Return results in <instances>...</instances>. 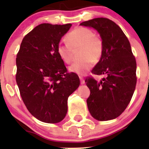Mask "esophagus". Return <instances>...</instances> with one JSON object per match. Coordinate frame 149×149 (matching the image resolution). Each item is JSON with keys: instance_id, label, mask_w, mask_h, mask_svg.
I'll return each mask as SVG.
<instances>
[{"instance_id": "1", "label": "esophagus", "mask_w": 149, "mask_h": 149, "mask_svg": "<svg viewBox=\"0 0 149 149\" xmlns=\"http://www.w3.org/2000/svg\"><path fill=\"white\" fill-rule=\"evenodd\" d=\"M79 79H80V81H81V84H85V81H84V78L82 77V76H79Z\"/></svg>"}]
</instances>
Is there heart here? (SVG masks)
<instances>
[{
    "label": "heart",
    "instance_id": "heart-1",
    "mask_svg": "<svg viewBox=\"0 0 149 149\" xmlns=\"http://www.w3.org/2000/svg\"><path fill=\"white\" fill-rule=\"evenodd\" d=\"M66 40L67 42H61L58 46V53L64 63H70L74 52L80 49L79 58L81 60L75 62L69 67V70L72 73L78 75L85 74L91 68L93 62H99L102 57V40L89 29H74L67 34Z\"/></svg>",
    "mask_w": 149,
    "mask_h": 149
}]
</instances>
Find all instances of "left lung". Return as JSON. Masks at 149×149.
I'll return each instance as SVG.
<instances>
[{
	"instance_id": "1",
	"label": "left lung",
	"mask_w": 149,
	"mask_h": 149,
	"mask_svg": "<svg viewBox=\"0 0 149 149\" xmlns=\"http://www.w3.org/2000/svg\"><path fill=\"white\" fill-rule=\"evenodd\" d=\"M80 25L95 29L104 45L102 57L91 73L106 77L100 82L91 76L85 80L90 89L88 110L97 120L115 119L126 109L136 88V61L130 44L120 27L109 19L96 18Z\"/></svg>"
}]
</instances>
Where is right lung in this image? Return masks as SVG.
Returning a JSON list of instances; mask_svg holds the SVG:
<instances>
[{"mask_svg": "<svg viewBox=\"0 0 149 149\" xmlns=\"http://www.w3.org/2000/svg\"><path fill=\"white\" fill-rule=\"evenodd\" d=\"M72 26L41 24L24 37L16 55V80L29 112L39 120L64 119L68 97L77 89V74L68 73L58 53L63 36Z\"/></svg>", "mask_w": 149, "mask_h": 149, "instance_id": "right-lung-1", "label": "right lung"}]
</instances>
